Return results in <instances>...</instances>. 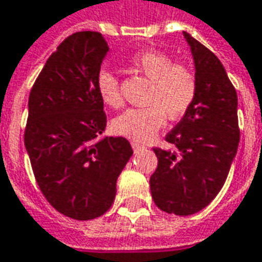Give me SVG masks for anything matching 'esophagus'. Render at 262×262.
I'll use <instances>...</instances> for the list:
<instances>
[{
    "label": "esophagus",
    "instance_id": "1",
    "mask_svg": "<svg viewBox=\"0 0 262 262\" xmlns=\"http://www.w3.org/2000/svg\"><path fill=\"white\" fill-rule=\"evenodd\" d=\"M131 146H133V149H134V150H139V149H143V147H144L143 144L137 143V141H131Z\"/></svg>",
    "mask_w": 262,
    "mask_h": 262
}]
</instances>
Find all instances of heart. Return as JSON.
I'll use <instances>...</instances> for the list:
<instances>
[{
	"instance_id": "1",
	"label": "heart",
	"mask_w": 262,
	"mask_h": 262,
	"mask_svg": "<svg viewBox=\"0 0 262 262\" xmlns=\"http://www.w3.org/2000/svg\"><path fill=\"white\" fill-rule=\"evenodd\" d=\"M129 64L150 80L147 92V103L150 105L125 110L115 118L112 128L122 137L147 141L162 128L165 116L179 119L191 108L196 95L195 74L189 67L174 64L168 55L155 50L136 53ZM95 86L105 105L115 108L121 105V83L115 73L100 70Z\"/></svg>"
}]
</instances>
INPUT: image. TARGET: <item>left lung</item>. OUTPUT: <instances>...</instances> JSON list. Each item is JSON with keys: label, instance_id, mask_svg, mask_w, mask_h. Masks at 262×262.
Here are the masks:
<instances>
[{"label": "left lung", "instance_id": "left-lung-1", "mask_svg": "<svg viewBox=\"0 0 262 262\" xmlns=\"http://www.w3.org/2000/svg\"><path fill=\"white\" fill-rule=\"evenodd\" d=\"M191 47L196 95L182 121L167 134L171 149L155 147L150 176L155 204L167 213L194 215L222 189L237 154L240 129L237 92L213 52L183 31Z\"/></svg>", "mask_w": 262, "mask_h": 262}]
</instances>
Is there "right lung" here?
Masks as SVG:
<instances>
[{"label": "right lung", "mask_w": 262, "mask_h": 262, "mask_svg": "<svg viewBox=\"0 0 262 262\" xmlns=\"http://www.w3.org/2000/svg\"><path fill=\"white\" fill-rule=\"evenodd\" d=\"M108 52L100 32H76L58 46L31 89L25 147L40 191L59 213L77 221L104 215L133 155L105 129L95 79Z\"/></svg>", "instance_id": "add662e5"}]
</instances>
